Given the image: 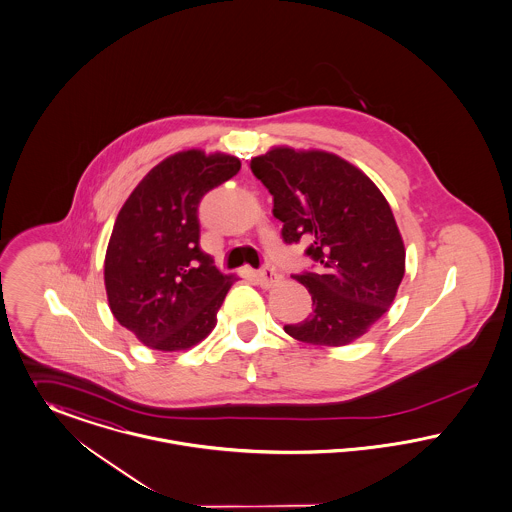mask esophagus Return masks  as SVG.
<instances>
[{
  "mask_svg": "<svg viewBox=\"0 0 512 512\" xmlns=\"http://www.w3.org/2000/svg\"><path fill=\"white\" fill-rule=\"evenodd\" d=\"M259 282H261L263 288H272L280 282V274L271 267H265L263 271H259Z\"/></svg>",
  "mask_w": 512,
  "mask_h": 512,
  "instance_id": "34e87169",
  "label": "esophagus"
}]
</instances>
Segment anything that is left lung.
Returning <instances> with one entry per match:
<instances>
[{
    "instance_id": "8db88e82",
    "label": "left lung",
    "mask_w": 512,
    "mask_h": 512,
    "mask_svg": "<svg viewBox=\"0 0 512 512\" xmlns=\"http://www.w3.org/2000/svg\"><path fill=\"white\" fill-rule=\"evenodd\" d=\"M272 195L286 243H309L315 272L294 276L313 313L284 331L315 346H346L391 307L406 271V249L391 205L360 168L327 151L272 147L251 158Z\"/></svg>"
}]
</instances>
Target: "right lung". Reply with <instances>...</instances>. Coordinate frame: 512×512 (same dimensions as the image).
I'll return each mask as SVG.
<instances>
[{"label":"right lung","instance_id":"right-lung-1","mask_svg":"<svg viewBox=\"0 0 512 512\" xmlns=\"http://www.w3.org/2000/svg\"><path fill=\"white\" fill-rule=\"evenodd\" d=\"M240 158L201 149L164 158L118 212L104 259L108 303L121 327L160 352L187 350L216 327L236 274L199 245L205 193L240 172Z\"/></svg>","mask_w":512,"mask_h":512}]
</instances>
